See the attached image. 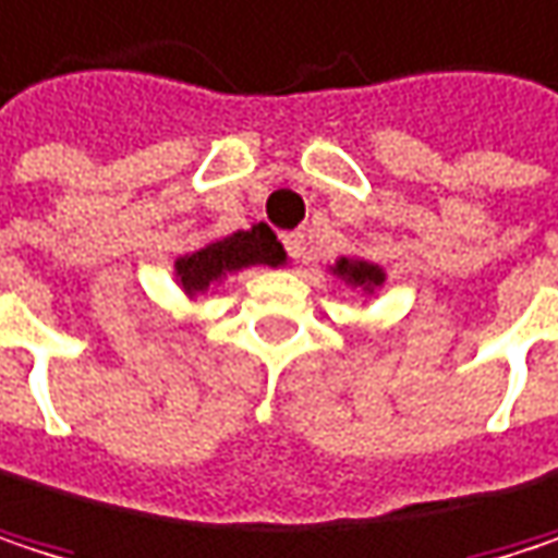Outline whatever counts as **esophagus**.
<instances>
[{
    "label": "esophagus",
    "mask_w": 558,
    "mask_h": 558,
    "mask_svg": "<svg viewBox=\"0 0 558 558\" xmlns=\"http://www.w3.org/2000/svg\"><path fill=\"white\" fill-rule=\"evenodd\" d=\"M286 250L292 259H305V233H286Z\"/></svg>",
    "instance_id": "esophagus-1"
}]
</instances>
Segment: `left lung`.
<instances>
[{"instance_id": "8db88e82", "label": "left lung", "mask_w": 558, "mask_h": 558, "mask_svg": "<svg viewBox=\"0 0 558 558\" xmlns=\"http://www.w3.org/2000/svg\"><path fill=\"white\" fill-rule=\"evenodd\" d=\"M328 272H331L341 286L354 289L364 302L374 299V295L384 289V282H387V269H384L380 263H374V259H364V256H338V259L328 266Z\"/></svg>"}]
</instances>
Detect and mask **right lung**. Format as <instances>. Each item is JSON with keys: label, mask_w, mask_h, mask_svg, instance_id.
Masks as SVG:
<instances>
[{"label": "right lung", "mask_w": 558, "mask_h": 558, "mask_svg": "<svg viewBox=\"0 0 558 558\" xmlns=\"http://www.w3.org/2000/svg\"><path fill=\"white\" fill-rule=\"evenodd\" d=\"M289 256L276 233L266 223H253L250 230H236L227 236H214L197 250H187L174 259V286L194 302L197 295L214 292L227 276L250 266H286Z\"/></svg>", "instance_id": "obj_1"}]
</instances>
